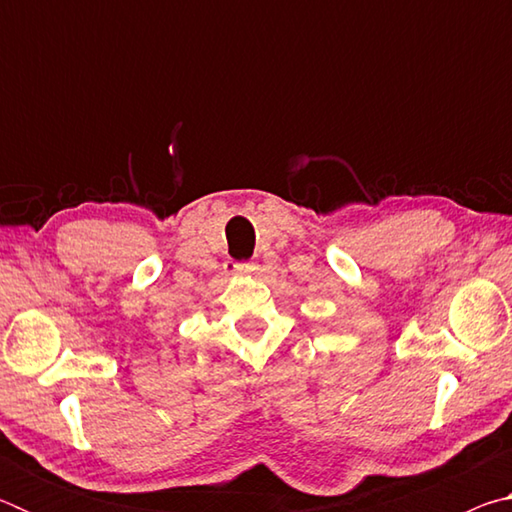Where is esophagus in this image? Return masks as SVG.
<instances>
[{
    "label": "esophagus",
    "instance_id": "esophagus-1",
    "mask_svg": "<svg viewBox=\"0 0 512 512\" xmlns=\"http://www.w3.org/2000/svg\"><path fill=\"white\" fill-rule=\"evenodd\" d=\"M257 271V266L253 264V262H232V264H228L225 266V273H230V275H253Z\"/></svg>",
    "mask_w": 512,
    "mask_h": 512
}]
</instances>
